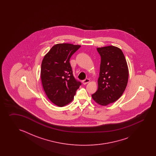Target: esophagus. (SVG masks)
I'll return each instance as SVG.
<instances>
[{
	"label": "esophagus",
	"instance_id": "obj_1",
	"mask_svg": "<svg viewBox=\"0 0 156 156\" xmlns=\"http://www.w3.org/2000/svg\"><path fill=\"white\" fill-rule=\"evenodd\" d=\"M90 80L89 79H86L83 80V85H86L87 83H90Z\"/></svg>",
	"mask_w": 156,
	"mask_h": 156
}]
</instances>
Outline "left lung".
Returning a JSON list of instances; mask_svg holds the SVG:
<instances>
[{"label":"left lung","mask_w":156,"mask_h":156,"mask_svg":"<svg viewBox=\"0 0 156 156\" xmlns=\"http://www.w3.org/2000/svg\"><path fill=\"white\" fill-rule=\"evenodd\" d=\"M101 56L98 89L91 96L99 105L106 106L116 101L126 88L129 70L125 56L114 46L96 48Z\"/></svg>","instance_id":"obj_1"}]
</instances>
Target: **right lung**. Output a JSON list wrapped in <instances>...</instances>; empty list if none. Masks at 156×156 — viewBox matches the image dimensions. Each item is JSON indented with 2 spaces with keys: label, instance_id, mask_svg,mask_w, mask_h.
I'll list each match as a JSON object with an SVG mask.
<instances>
[{
  "label": "right lung",
  "instance_id": "right-lung-1",
  "mask_svg": "<svg viewBox=\"0 0 156 156\" xmlns=\"http://www.w3.org/2000/svg\"><path fill=\"white\" fill-rule=\"evenodd\" d=\"M80 47L70 43L56 44L43 57L41 70L43 90L57 106L62 107L71 102L81 85L74 78L70 63L71 57Z\"/></svg>",
  "mask_w": 156,
  "mask_h": 156
}]
</instances>
